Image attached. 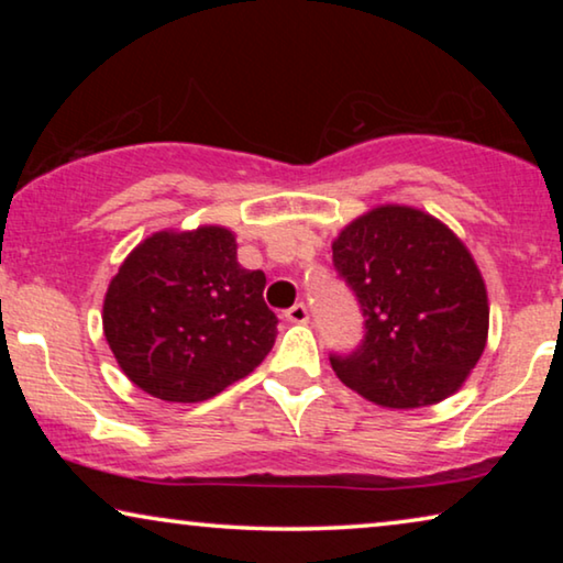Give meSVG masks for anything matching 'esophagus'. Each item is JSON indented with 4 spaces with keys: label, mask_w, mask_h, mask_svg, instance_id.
I'll return each instance as SVG.
<instances>
[{
    "label": "esophagus",
    "mask_w": 563,
    "mask_h": 563,
    "mask_svg": "<svg viewBox=\"0 0 563 563\" xmlns=\"http://www.w3.org/2000/svg\"><path fill=\"white\" fill-rule=\"evenodd\" d=\"M284 318H287L289 322H297V325H302V322L310 320V310H307L305 302H297V305H291L287 312H284Z\"/></svg>",
    "instance_id": "34e87169"
}]
</instances>
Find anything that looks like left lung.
<instances>
[{
	"mask_svg": "<svg viewBox=\"0 0 563 563\" xmlns=\"http://www.w3.org/2000/svg\"><path fill=\"white\" fill-rule=\"evenodd\" d=\"M333 266L364 314L356 349L330 353L345 387L407 410L464 384L487 343V289L443 222L412 207H376L338 235Z\"/></svg>",
	"mask_w": 563,
	"mask_h": 563,
	"instance_id": "8db88e82",
	"label": "left lung"
}]
</instances>
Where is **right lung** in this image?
<instances>
[{"label":"right lung","mask_w":563,"mask_h":563,"mask_svg":"<svg viewBox=\"0 0 563 563\" xmlns=\"http://www.w3.org/2000/svg\"><path fill=\"white\" fill-rule=\"evenodd\" d=\"M225 228L156 233L104 297V335L128 379L166 402H202L249 376L276 341L264 272L235 258Z\"/></svg>","instance_id":"obj_1"}]
</instances>
